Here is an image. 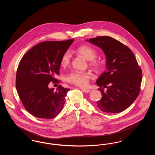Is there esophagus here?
I'll list each match as a JSON object with an SVG mask.
<instances>
[{"label": "esophagus", "instance_id": "obj_1", "mask_svg": "<svg viewBox=\"0 0 155 155\" xmlns=\"http://www.w3.org/2000/svg\"><path fill=\"white\" fill-rule=\"evenodd\" d=\"M82 90L84 92H85V93H89V92H91V90L89 89H82Z\"/></svg>", "mask_w": 155, "mask_h": 155}]
</instances>
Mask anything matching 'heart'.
<instances>
[{"instance_id": "b5f03b06", "label": "heart", "mask_w": 155, "mask_h": 155, "mask_svg": "<svg viewBox=\"0 0 155 155\" xmlns=\"http://www.w3.org/2000/svg\"><path fill=\"white\" fill-rule=\"evenodd\" d=\"M75 52L78 54L82 56L84 59L89 61V64L91 66L99 70L101 67V63L99 60L95 59L97 56V52L92 46L84 45L78 47L75 50ZM71 59V54L68 51H66L63 53L61 56L60 64L63 67H66L70 63ZM92 78V75L87 72L82 71H73L68 74L67 77V80L75 85L85 87L89 84V80Z\"/></svg>"}]
</instances>
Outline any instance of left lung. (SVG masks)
Segmentation results:
<instances>
[{
  "mask_svg": "<svg viewBox=\"0 0 155 155\" xmlns=\"http://www.w3.org/2000/svg\"><path fill=\"white\" fill-rule=\"evenodd\" d=\"M103 50L106 68L96 81L102 97L96 103L100 110L120 113L128 108L140 92L142 73L131 50L117 40L108 36L86 40Z\"/></svg>",
  "mask_w": 155,
  "mask_h": 155,
  "instance_id": "1",
  "label": "left lung"
}]
</instances>
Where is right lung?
<instances>
[{"instance_id":"1","label":"right lung","mask_w":155,"mask_h":155,"mask_svg":"<svg viewBox=\"0 0 155 155\" xmlns=\"http://www.w3.org/2000/svg\"><path fill=\"white\" fill-rule=\"evenodd\" d=\"M73 41L74 39L41 42L21 59L16 74V89L25 109L34 116L53 118L63 109L70 89L59 85L54 91L48 84L57 80L54 76L60 73L61 56Z\"/></svg>"}]
</instances>
